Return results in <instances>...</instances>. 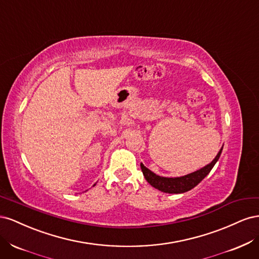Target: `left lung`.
Returning a JSON list of instances; mask_svg holds the SVG:
<instances>
[{"instance_id":"1","label":"left lung","mask_w":259,"mask_h":259,"mask_svg":"<svg viewBox=\"0 0 259 259\" xmlns=\"http://www.w3.org/2000/svg\"><path fill=\"white\" fill-rule=\"evenodd\" d=\"M223 147L221 150H219V152L217 153V155L215 156V159L209 164H207V165L193 171V173H190V174L182 176V177L159 176V175L154 174L153 171H151L149 168H147L143 163H140V167H142L143 174H144L147 182L152 187H154L155 189H158V190H160L162 192H165V193H184V192L191 190L192 188H194L198 184H200L202 180L207 176V174L211 170V168L214 167L216 162L218 161L219 156H221L222 151H223Z\"/></svg>"}]
</instances>
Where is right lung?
Wrapping results in <instances>:
<instances>
[{
  "label": "right lung",
  "instance_id": "1",
  "mask_svg": "<svg viewBox=\"0 0 259 259\" xmlns=\"http://www.w3.org/2000/svg\"><path fill=\"white\" fill-rule=\"evenodd\" d=\"M94 186H95V185H94Z\"/></svg>",
  "mask_w": 259,
  "mask_h": 259
}]
</instances>
